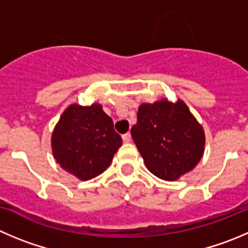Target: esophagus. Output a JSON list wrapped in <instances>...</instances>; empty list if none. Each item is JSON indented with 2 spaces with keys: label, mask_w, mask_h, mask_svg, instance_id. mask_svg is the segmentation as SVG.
<instances>
[{
  "label": "esophagus",
  "mask_w": 248,
  "mask_h": 248,
  "mask_svg": "<svg viewBox=\"0 0 248 248\" xmlns=\"http://www.w3.org/2000/svg\"><path fill=\"white\" fill-rule=\"evenodd\" d=\"M130 140H131L130 133H126L123 135V141H124V142H130Z\"/></svg>",
  "instance_id": "34e87169"
}]
</instances>
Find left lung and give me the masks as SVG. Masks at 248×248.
<instances>
[{
    "label": "left lung",
    "mask_w": 248,
    "mask_h": 248,
    "mask_svg": "<svg viewBox=\"0 0 248 248\" xmlns=\"http://www.w3.org/2000/svg\"><path fill=\"white\" fill-rule=\"evenodd\" d=\"M131 138L148 170L168 181L192 170L204 151L203 129L180 100L141 105Z\"/></svg>",
    "instance_id": "1"
}]
</instances>
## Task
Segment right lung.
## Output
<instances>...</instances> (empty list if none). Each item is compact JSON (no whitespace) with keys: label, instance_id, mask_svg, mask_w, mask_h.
<instances>
[{"label":"right lung","instance_id":"obj_1","mask_svg":"<svg viewBox=\"0 0 248 248\" xmlns=\"http://www.w3.org/2000/svg\"><path fill=\"white\" fill-rule=\"evenodd\" d=\"M122 143L112 118L97 103L89 107L69 106L52 134L56 162L80 180H90L102 174Z\"/></svg>","mask_w":248,"mask_h":248}]
</instances>
